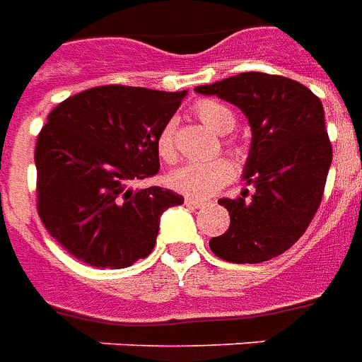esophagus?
Returning <instances> with one entry per match:
<instances>
[{"label": "esophagus", "mask_w": 362, "mask_h": 362, "mask_svg": "<svg viewBox=\"0 0 362 362\" xmlns=\"http://www.w3.org/2000/svg\"><path fill=\"white\" fill-rule=\"evenodd\" d=\"M184 204L188 205V207H204L207 202L205 199H199V197H192V196H186V199H184Z\"/></svg>", "instance_id": "obj_1"}]
</instances>
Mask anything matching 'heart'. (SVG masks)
Returning a JSON list of instances; mask_svg holds the SVG:
<instances>
[{"mask_svg": "<svg viewBox=\"0 0 362 362\" xmlns=\"http://www.w3.org/2000/svg\"><path fill=\"white\" fill-rule=\"evenodd\" d=\"M194 112L205 126L211 127L213 132L219 135L228 134L236 124L235 112L215 100H199L194 106ZM225 145L235 157L243 155V147L233 139H227ZM157 151L166 163L176 160V122L174 119H168L165 126L160 127L157 135ZM230 178H233L230 163L225 158H213L207 163H192V165L180 166L178 170L170 174V186L188 196L207 197L219 192Z\"/></svg>", "mask_w": 362, "mask_h": 362, "instance_id": "b5f03b06", "label": "heart"}]
</instances>
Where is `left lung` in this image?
<instances>
[{
    "label": "left lung",
    "mask_w": 362,
    "mask_h": 362,
    "mask_svg": "<svg viewBox=\"0 0 362 362\" xmlns=\"http://www.w3.org/2000/svg\"><path fill=\"white\" fill-rule=\"evenodd\" d=\"M196 93L238 106L252 127L243 178L256 192L219 199L230 225L209 248L233 264L277 258L304 235L324 196L332 165L324 106L298 81L258 71L202 85Z\"/></svg>",
    "instance_id": "1"
}]
</instances>
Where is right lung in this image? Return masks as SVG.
<instances>
[{"instance_id":"1","label":"right lung","mask_w":362,"mask_h":362,"mask_svg":"<svg viewBox=\"0 0 362 362\" xmlns=\"http://www.w3.org/2000/svg\"><path fill=\"white\" fill-rule=\"evenodd\" d=\"M186 90L104 85L66 98L36 139V207L52 238L75 259L122 269L147 258L173 189L135 182L158 173L157 135Z\"/></svg>"}]
</instances>
